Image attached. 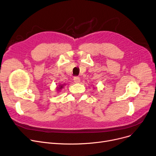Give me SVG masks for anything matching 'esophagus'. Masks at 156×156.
I'll use <instances>...</instances> for the list:
<instances>
[{"label":"esophagus","mask_w":156,"mask_h":156,"mask_svg":"<svg viewBox=\"0 0 156 156\" xmlns=\"http://www.w3.org/2000/svg\"><path fill=\"white\" fill-rule=\"evenodd\" d=\"M80 80V78L79 77H74V81L75 83H79Z\"/></svg>","instance_id":"esophagus-1"}]
</instances>
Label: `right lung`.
I'll return each instance as SVG.
<instances>
[{"label":"right lung","instance_id":"add662e5","mask_svg":"<svg viewBox=\"0 0 156 156\" xmlns=\"http://www.w3.org/2000/svg\"><path fill=\"white\" fill-rule=\"evenodd\" d=\"M63 85H62V84H60L59 86H58V87H57V90H60V89H62V88H63Z\"/></svg>","mask_w":156,"mask_h":156}]
</instances>
